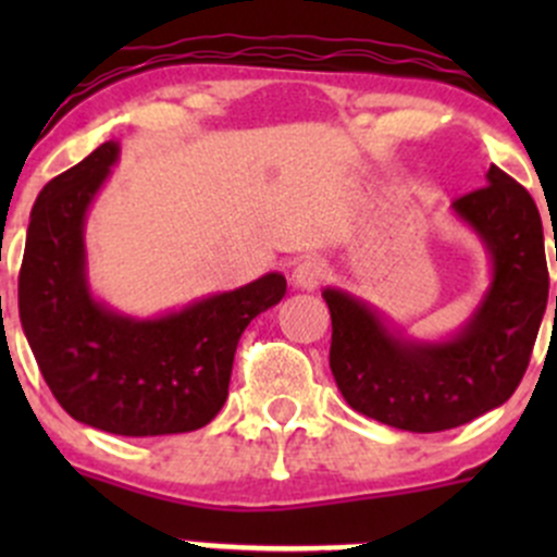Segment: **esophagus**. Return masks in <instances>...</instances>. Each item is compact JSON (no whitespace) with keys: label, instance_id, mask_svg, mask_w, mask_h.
Wrapping results in <instances>:
<instances>
[{"label":"esophagus","instance_id":"34e87169","mask_svg":"<svg viewBox=\"0 0 557 557\" xmlns=\"http://www.w3.org/2000/svg\"><path fill=\"white\" fill-rule=\"evenodd\" d=\"M325 280V263L307 258V261L296 263L294 272H290V283L301 290H314Z\"/></svg>","mask_w":557,"mask_h":557}]
</instances>
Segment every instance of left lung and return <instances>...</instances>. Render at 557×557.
Segmentation results:
<instances>
[{
	"label": "left lung",
	"mask_w": 557,
	"mask_h": 557,
	"mask_svg": "<svg viewBox=\"0 0 557 557\" xmlns=\"http://www.w3.org/2000/svg\"><path fill=\"white\" fill-rule=\"evenodd\" d=\"M453 210L480 234L493 267L485 299L453 339H404L367 301L323 290L329 363L345 401L414 434L455 429L502 407L518 391L547 310L542 218L518 180L491 166L487 185L455 199Z\"/></svg>",
	"instance_id": "left-lung-1"
}]
</instances>
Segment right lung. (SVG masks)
<instances>
[{"mask_svg":"<svg viewBox=\"0 0 557 557\" xmlns=\"http://www.w3.org/2000/svg\"><path fill=\"white\" fill-rule=\"evenodd\" d=\"M117 161V143L39 190L18 274V312L55 401L81 423L117 436L185 434L210 423L228 396L239 336L285 296L269 272L180 312L137 320L88 290L83 226Z\"/></svg>","mask_w":557,"mask_h":557,"instance_id":"1","label":"right lung"}]
</instances>
